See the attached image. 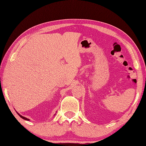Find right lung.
Here are the masks:
<instances>
[{
    "label": "right lung",
    "instance_id": "add662e5",
    "mask_svg": "<svg viewBox=\"0 0 146 146\" xmlns=\"http://www.w3.org/2000/svg\"><path fill=\"white\" fill-rule=\"evenodd\" d=\"M17 114L19 115L21 118H22V119H24V120H29V119H27V118H26V117H23V116H22V115H21L19 114V113H17Z\"/></svg>",
    "mask_w": 146,
    "mask_h": 146
}]
</instances>
